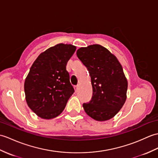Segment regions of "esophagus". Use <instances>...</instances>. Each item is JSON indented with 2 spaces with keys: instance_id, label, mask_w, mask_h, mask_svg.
Listing matches in <instances>:
<instances>
[{
  "instance_id": "esophagus-1",
  "label": "esophagus",
  "mask_w": 158,
  "mask_h": 158,
  "mask_svg": "<svg viewBox=\"0 0 158 158\" xmlns=\"http://www.w3.org/2000/svg\"><path fill=\"white\" fill-rule=\"evenodd\" d=\"M79 85H75V86H74V88H75V92H77V91H78V90H79Z\"/></svg>"
}]
</instances>
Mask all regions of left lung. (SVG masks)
Returning a JSON list of instances; mask_svg holds the SVG:
<instances>
[{"label": "left lung", "instance_id": "1", "mask_svg": "<svg viewBox=\"0 0 158 158\" xmlns=\"http://www.w3.org/2000/svg\"><path fill=\"white\" fill-rule=\"evenodd\" d=\"M79 60L89 71L93 96L83 107L87 115L98 121L113 118L127 99V80L116 57L98 44L81 48L77 51Z\"/></svg>", "mask_w": 158, "mask_h": 158}]
</instances>
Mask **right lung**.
<instances>
[{
	"label": "right lung",
	"instance_id": "add662e5",
	"mask_svg": "<svg viewBox=\"0 0 158 158\" xmlns=\"http://www.w3.org/2000/svg\"><path fill=\"white\" fill-rule=\"evenodd\" d=\"M76 47L58 44L40 54L24 83L25 100L31 110L44 119L58 116L74 93L66 66Z\"/></svg>",
	"mask_w": 158,
	"mask_h": 158
}]
</instances>
